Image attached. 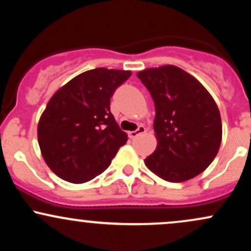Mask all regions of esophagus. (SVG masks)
<instances>
[{
	"label": "esophagus",
	"instance_id": "34e87169",
	"mask_svg": "<svg viewBox=\"0 0 251 251\" xmlns=\"http://www.w3.org/2000/svg\"><path fill=\"white\" fill-rule=\"evenodd\" d=\"M146 132V127L144 125H139L138 126V128L135 129V131H131V132H128V137L129 138H135V137H138V135L139 134H143V133H145Z\"/></svg>",
	"mask_w": 251,
	"mask_h": 251
}]
</instances>
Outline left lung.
I'll return each instance as SVG.
<instances>
[{
    "label": "left lung",
    "mask_w": 251,
    "mask_h": 251,
    "mask_svg": "<svg viewBox=\"0 0 251 251\" xmlns=\"http://www.w3.org/2000/svg\"><path fill=\"white\" fill-rule=\"evenodd\" d=\"M154 101L158 145L144 162L164 180L179 183L204 171L222 142L220 109L204 86L168 65L137 74Z\"/></svg>",
    "instance_id": "obj_1"
}]
</instances>
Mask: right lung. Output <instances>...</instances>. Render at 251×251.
Instances as JSON below:
<instances>
[{"mask_svg": "<svg viewBox=\"0 0 251 251\" xmlns=\"http://www.w3.org/2000/svg\"><path fill=\"white\" fill-rule=\"evenodd\" d=\"M129 76V71L96 68L73 77L50 98L37 125V139L57 177L74 184L93 179L125 145L127 134L109 102Z\"/></svg>", "mask_w": 251, "mask_h": 251, "instance_id": "1", "label": "right lung"}]
</instances>
